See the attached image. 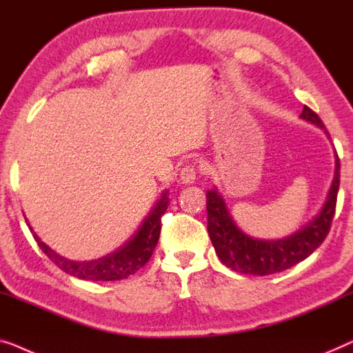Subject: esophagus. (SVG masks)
Returning <instances> with one entry per match:
<instances>
[{
	"instance_id": "obj_1",
	"label": "esophagus",
	"mask_w": 353,
	"mask_h": 353,
	"mask_svg": "<svg viewBox=\"0 0 353 353\" xmlns=\"http://www.w3.org/2000/svg\"><path fill=\"white\" fill-rule=\"evenodd\" d=\"M196 172H198V170H196L195 165L183 166L182 171H181V182L185 183V185H187V183H193L196 181Z\"/></svg>"
}]
</instances>
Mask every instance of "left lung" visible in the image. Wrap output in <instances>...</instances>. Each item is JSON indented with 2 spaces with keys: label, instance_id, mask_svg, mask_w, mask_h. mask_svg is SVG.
I'll list each match as a JSON object with an SVG mask.
<instances>
[{
  "label": "left lung",
  "instance_id": "left-lung-1",
  "mask_svg": "<svg viewBox=\"0 0 353 353\" xmlns=\"http://www.w3.org/2000/svg\"><path fill=\"white\" fill-rule=\"evenodd\" d=\"M302 120L319 126L326 132L323 121L315 112L304 105L301 113ZM334 177L327 190L326 200L319 214L307 222L299 230L280 240H259L246 235L235 224L228 211L227 203L221 192L208 190L206 211H208V233L214 246L216 254L228 269L246 275H272L283 272L297 262L309 257L319 248L331 228L332 216L336 211V198L339 190V158L334 155Z\"/></svg>",
  "mask_w": 353,
  "mask_h": 353
}]
</instances>
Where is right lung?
I'll return each instance as SVG.
<instances>
[{
    "instance_id": "1",
    "label": "right lung",
    "mask_w": 353,
    "mask_h": 353,
    "mask_svg": "<svg viewBox=\"0 0 353 353\" xmlns=\"http://www.w3.org/2000/svg\"><path fill=\"white\" fill-rule=\"evenodd\" d=\"M170 205V193L165 190L161 193L160 200L155 203L153 210L148 212V216L143 219L142 225L137 228L136 233L131 236V240L126 241L125 245L118 248L110 254L99 257L96 261H70L65 257L57 254L56 251L51 250L46 243L41 241L37 233L33 232L32 225L28 228L32 230L34 240L41 251L56 264L59 269H62L65 274L77 276L79 280H91V281H113L123 280L129 275L143 267L150 259L155 250L158 238H160L161 230V216L165 214ZM27 221V219H26Z\"/></svg>"
}]
</instances>
